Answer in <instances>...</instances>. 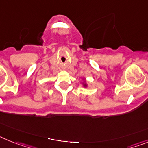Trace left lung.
Returning a JSON list of instances; mask_svg holds the SVG:
<instances>
[{
	"instance_id": "8db88e82",
	"label": "left lung",
	"mask_w": 148,
	"mask_h": 148,
	"mask_svg": "<svg viewBox=\"0 0 148 148\" xmlns=\"http://www.w3.org/2000/svg\"><path fill=\"white\" fill-rule=\"evenodd\" d=\"M84 86H85V87H86V86H87V85H86V84H84Z\"/></svg>"
}]
</instances>
